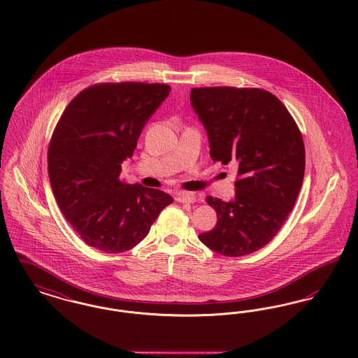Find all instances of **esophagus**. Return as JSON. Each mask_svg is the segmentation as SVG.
<instances>
[{
  "mask_svg": "<svg viewBox=\"0 0 358 358\" xmlns=\"http://www.w3.org/2000/svg\"><path fill=\"white\" fill-rule=\"evenodd\" d=\"M176 200L178 203H187V204H193L196 203V196L193 193H189V192H178L176 194Z\"/></svg>",
  "mask_w": 358,
  "mask_h": 358,
  "instance_id": "1",
  "label": "esophagus"
}]
</instances>
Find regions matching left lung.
I'll return each mask as SVG.
<instances>
[{
    "instance_id": "8db88e82",
    "label": "left lung",
    "mask_w": 358,
    "mask_h": 358,
    "mask_svg": "<svg viewBox=\"0 0 358 358\" xmlns=\"http://www.w3.org/2000/svg\"><path fill=\"white\" fill-rule=\"evenodd\" d=\"M190 104L212 159L238 169L235 199L206 197L217 222L199 238L220 255L252 254L273 240L296 201L305 176L302 134L285 104L260 88H192Z\"/></svg>"
}]
</instances>
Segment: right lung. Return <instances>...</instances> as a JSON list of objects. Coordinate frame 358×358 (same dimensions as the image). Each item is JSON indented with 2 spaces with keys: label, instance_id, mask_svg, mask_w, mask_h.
Returning <instances> with one entry per match:
<instances>
[{
  "label": "right lung",
  "instance_id": "add662e5",
  "mask_svg": "<svg viewBox=\"0 0 358 358\" xmlns=\"http://www.w3.org/2000/svg\"><path fill=\"white\" fill-rule=\"evenodd\" d=\"M171 92L161 83H101L78 94L57 122L48 148L52 192L87 245L107 254L148 236L173 197L120 180L145 124Z\"/></svg>",
  "mask_w": 358,
  "mask_h": 358
}]
</instances>
